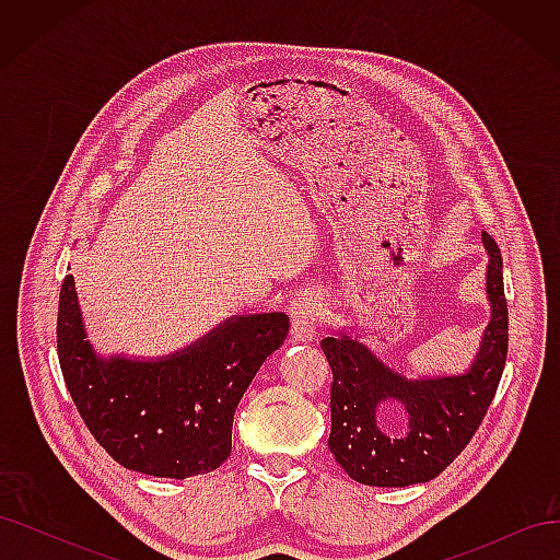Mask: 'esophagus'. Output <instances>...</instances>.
<instances>
[{"label":"esophagus","mask_w":560,"mask_h":560,"mask_svg":"<svg viewBox=\"0 0 560 560\" xmlns=\"http://www.w3.org/2000/svg\"><path fill=\"white\" fill-rule=\"evenodd\" d=\"M292 338L294 341H311L317 327V303L308 296H301L292 303Z\"/></svg>","instance_id":"34e87169"}]
</instances>
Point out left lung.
I'll return each mask as SVG.
<instances>
[{
	"instance_id": "obj_1",
	"label": "left lung",
	"mask_w": 560,
	"mask_h": 560,
	"mask_svg": "<svg viewBox=\"0 0 560 560\" xmlns=\"http://www.w3.org/2000/svg\"><path fill=\"white\" fill-rule=\"evenodd\" d=\"M483 245L490 254L486 287L493 317L469 374L406 381L358 338L341 334L319 343L334 374L329 451L350 479L381 488L425 483L463 453L483 422L510 346L500 247L488 233ZM387 400H397L410 416V430L401 438L380 430L377 409Z\"/></svg>"
}]
</instances>
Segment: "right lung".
<instances>
[{"instance_id":"obj_1","label":"right lung","mask_w":560,"mask_h":560,"mask_svg":"<svg viewBox=\"0 0 560 560\" xmlns=\"http://www.w3.org/2000/svg\"><path fill=\"white\" fill-rule=\"evenodd\" d=\"M287 331L284 313L247 315L167 360H100L81 327L72 276L58 303V360L79 416L118 465L163 479L226 460L233 413Z\"/></svg>"}]
</instances>
